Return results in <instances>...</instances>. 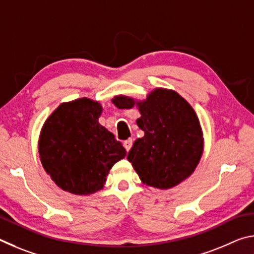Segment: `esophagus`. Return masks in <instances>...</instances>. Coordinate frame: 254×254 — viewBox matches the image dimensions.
I'll list each match as a JSON object with an SVG mask.
<instances>
[{
    "instance_id": "esophagus-1",
    "label": "esophagus",
    "mask_w": 254,
    "mask_h": 254,
    "mask_svg": "<svg viewBox=\"0 0 254 254\" xmlns=\"http://www.w3.org/2000/svg\"><path fill=\"white\" fill-rule=\"evenodd\" d=\"M132 144H133V140L132 139H127V141H124V148H126L127 151H130V149L132 148Z\"/></svg>"
}]
</instances>
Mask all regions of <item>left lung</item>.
Segmentation results:
<instances>
[{
	"label": "left lung",
	"mask_w": 254,
	"mask_h": 254,
	"mask_svg": "<svg viewBox=\"0 0 254 254\" xmlns=\"http://www.w3.org/2000/svg\"><path fill=\"white\" fill-rule=\"evenodd\" d=\"M119 109L137 106L136 124L144 136L135 140L127 154L141 182L154 188L168 189L188 178L203 154V132L195 111L177 92L156 88L147 100L115 96Z\"/></svg>",
	"instance_id": "8db88e82"
}]
</instances>
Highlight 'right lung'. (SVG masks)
Segmentation results:
<instances>
[{
  "instance_id": "1",
  "label": "right lung",
  "mask_w": 254,
  "mask_h": 254,
  "mask_svg": "<svg viewBox=\"0 0 254 254\" xmlns=\"http://www.w3.org/2000/svg\"><path fill=\"white\" fill-rule=\"evenodd\" d=\"M102 111L100 103L86 97L63 103L41 128L42 167L63 190L94 194L104 187L114 163L127 156L113 133L98 123Z\"/></svg>"
}]
</instances>
